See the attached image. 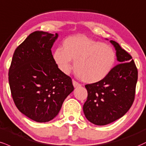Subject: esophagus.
<instances>
[{
	"label": "esophagus",
	"mask_w": 146,
	"mask_h": 146,
	"mask_svg": "<svg viewBox=\"0 0 146 146\" xmlns=\"http://www.w3.org/2000/svg\"><path fill=\"white\" fill-rule=\"evenodd\" d=\"M73 86H74V88H78V87L82 86V85H81L80 84H79L77 82H75V80H73Z\"/></svg>",
	"instance_id": "1"
}]
</instances>
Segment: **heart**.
I'll return each mask as SVG.
<instances>
[{"mask_svg": "<svg viewBox=\"0 0 146 146\" xmlns=\"http://www.w3.org/2000/svg\"><path fill=\"white\" fill-rule=\"evenodd\" d=\"M63 49H56L53 58L58 67L67 74L75 60L78 78L89 84L99 82L108 76L113 68L115 54L110 45L84 36H72L63 42Z\"/></svg>", "mask_w": 146, "mask_h": 146, "instance_id": "obj_1", "label": "heart"}]
</instances>
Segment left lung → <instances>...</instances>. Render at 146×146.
<instances>
[{"label": "left lung", "mask_w": 146, "mask_h": 146, "mask_svg": "<svg viewBox=\"0 0 146 146\" xmlns=\"http://www.w3.org/2000/svg\"><path fill=\"white\" fill-rule=\"evenodd\" d=\"M110 43L119 64L103 80L85 86L88 97L83 106L84 115L99 126L111 123L129 111L134 101L137 82V69L131 56L117 42L111 40Z\"/></svg>", "instance_id": "left-lung-1"}]
</instances>
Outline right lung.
Returning <instances> with one entry per match:
<instances>
[{
  "label": "right lung",
  "mask_w": 146,
  "mask_h": 146,
  "mask_svg": "<svg viewBox=\"0 0 146 146\" xmlns=\"http://www.w3.org/2000/svg\"><path fill=\"white\" fill-rule=\"evenodd\" d=\"M58 37V33H31L15 50L9 71L14 103L35 122L54 119L74 90L71 78L59 69L52 56L51 49Z\"/></svg>",
  "instance_id": "add662e5"
}]
</instances>
